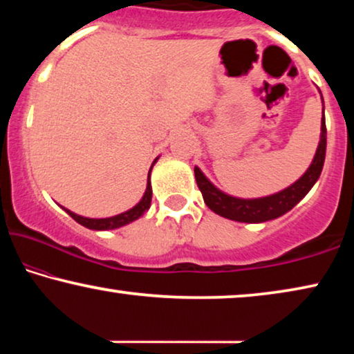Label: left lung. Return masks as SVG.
Wrapping results in <instances>:
<instances>
[{
    "label": "left lung",
    "instance_id": "left-lung-1",
    "mask_svg": "<svg viewBox=\"0 0 354 354\" xmlns=\"http://www.w3.org/2000/svg\"><path fill=\"white\" fill-rule=\"evenodd\" d=\"M321 142H319L316 156H314L311 166L308 171L299 177L293 185H290L285 190L275 193V195L256 198V200H241V198H235L230 195H225L224 192L217 190L212 183L207 180L200 169L195 167V178L200 188L203 200H205L206 206L216 214L227 219L236 221V222H266L277 219V217L283 216L292 207L306 196V193L311 190L314 183L317 182L319 176L322 172L324 159H326V119L322 118L321 125Z\"/></svg>",
    "mask_w": 354,
    "mask_h": 354
}]
</instances>
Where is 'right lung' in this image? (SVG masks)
Returning <instances> with one entry per match:
<instances>
[{"label":"right lung","instance_id":"1","mask_svg":"<svg viewBox=\"0 0 354 354\" xmlns=\"http://www.w3.org/2000/svg\"><path fill=\"white\" fill-rule=\"evenodd\" d=\"M158 159H154V162H156ZM153 162V164H154ZM153 167V166H151ZM149 172H151V169H149ZM151 183H149V174H148V185H147V192H145V195L142 200L137 206H133L132 209L122 212V214H118V216H113V217H106V219H90V217H84V216H79L75 214V212H72L69 209H66L67 214H69L72 219L79 222L86 229H91V230H113V229H118V227H122L125 224H129V222H133L137 221L140 216H143V212L148 209L149 205H151Z\"/></svg>","mask_w":354,"mask_h":354}]
</instances>
